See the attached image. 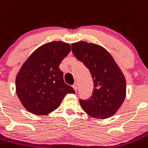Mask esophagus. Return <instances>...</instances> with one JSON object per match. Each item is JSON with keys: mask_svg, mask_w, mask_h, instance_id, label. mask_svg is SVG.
<instances>
[{"mask_svg": "<svg viewBox=\"0 0 148 148\" xmlns=\"http://www.w3.org/2000/svg\"><path fill=\"white\" fill-rule=\"evenodd\" d=\"M72 87H73V88H74V90L77 91V83L74 84Z\"/></svg>", "mask_w": 148, "mask_h": 148, "instance_id": "esophagus-1", "label": "esophagus"}]
</instances>
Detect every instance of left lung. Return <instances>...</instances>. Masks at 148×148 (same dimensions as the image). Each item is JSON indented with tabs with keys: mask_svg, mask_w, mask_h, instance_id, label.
<instances>
[{
	"mask_svg": "<svg viewBox=\"0 0 148 148\" xmlns=\"http://www.w3.org/2000/svg\"><path fill=\"white\" fill-rule=\"evenodd\" d=\"M72 52L89 69L94 88L90 98L79 99L81 107L91 117L105 119L122 105L126 93L123 74L110 52L101 46L86 41L71 45Z\"/></svg>",
	"mask_w": 148,
	"mask_h": 148,
	"instance_id": "8db88e82",
	"label": "left lung"
}]
</instances>
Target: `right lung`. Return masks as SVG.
I'll return each instance as SVG.
<instances>
[{
	"instance_id": "add662e5",
	"label": "right lung",
	"mask_w": 148,
	"mask_h": 148,
	"mask_svg": "<svg viewBox=\"0 0 148 148\" xmlns=\"http://www.w3.org/2000/svg\"><path fill=\"white\" fill-rule=\"evenodd\" d=\"M71 51L69 44L52 41L36 49L16 78V91L25 108L37 115L58 108L68 93H75L63 80L59 65Z\"/></svg>"
}]
</instances>
